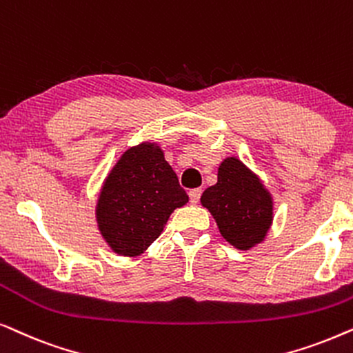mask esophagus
I'll use <instances>...</instances> for the list:
<instances>
[{"label": "esophagus", "mask_w": 353, "mask_h": 353, "mask_svg": "<svg viewBox=\"0 0 353 353\" xmlns=\"http://www.w3.org/2000/svg\"><path fill=\"white\" fill-rule=\"evenodd\" d=\"M200 195H201V189H192L189 192V199H190V203L192 205H196L200 200Z\"/></svg>", "instance_id": "obj_1"}]
</instances>
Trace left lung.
<instances>
[{"instance_id": "left-lung-1", "label": "left lung", "mask_w": 353, "mask_h": 353, "mask_svg": "<svg viewBox=\"0 0 353 353\" xmlns=\"http://www.w3.org/2000/svg\"><path fill=\"white\" fill-rule=\"evenodd\" d=\"M200 201L214 218L221 236L239 250L265 242L274 219L271 192L236 157L221 161L218 182L203 192Z\"/></svg>"}]
</instances>
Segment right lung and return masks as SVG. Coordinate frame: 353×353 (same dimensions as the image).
I'll use <instances>...</instances> for the list:
<instances>
[{
    "instance_id": "right-lung-1",
    "label": "right lung",
    "mask_w": 353,
    "mask_h": 353,
    "mask_svg": "<svg viewBox=\"0 0 353 353\" xmlns=\"http://www.w3.org/2000/svg\"><path fill=\"white\" fill-rule=\"evenodd\" d=\"M187 201L161 147L142 142L125 150L103 181L95 206L98 231L117 255L139 256Z\"/></svg>"
}]
</instances>
